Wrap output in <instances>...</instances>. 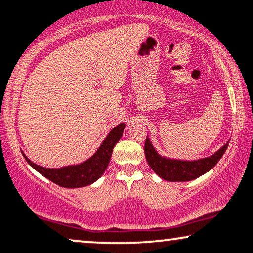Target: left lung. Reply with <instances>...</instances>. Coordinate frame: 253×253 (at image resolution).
I'll use <instances>...</instances> for the list:
<instances>
[{
    "label": "left lung",
    "instance_id": "8db88e82",
    "mask_svg": "<svg viewBox=\"0 0 253 253\" xmlns=\"http://www.w3.org/2000/svg\"><path fill=\"white\" fill-rule=\"evenodd\" d=\"M227 145H224L217 153L209 158L194 160V161H182L172 160L159 156L152 146L150 139L146 138L145 141V156L148 165L160 178L167 181H190L204 173L210 171L217 165V163L223 157L226 151Z\"/></svg>",
    "mask_w": 253,
    "mask_h": 253
}]
</instances>
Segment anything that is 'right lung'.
<instances>
[{"instance_id": "add662e5", "label": "right lung", "mask_w": 253, "mask_h": 253, "mask_svg": "<svg viewBox=\"0 0 253 253\" xmlns=\"http://www.w3.org/2000/svg\"><path fill=\"white\" fill-rule=\"evenodd\" d=\"M124 128V124L118 125L115 128L111 130V133L100 146L96 153L87 161L79 164V165L66 166L61 167V169H47V167L36 165L24 154L23 157L26 158L27 163L33 169H35L39 173H41L45 178L49 179L50 181L55 182L59 186L68 188L87 186V185H90L94 181H96L103 174L105 169H107L112 157V152H113V147L123 136Z\"/></svg>"}]
</instances>
